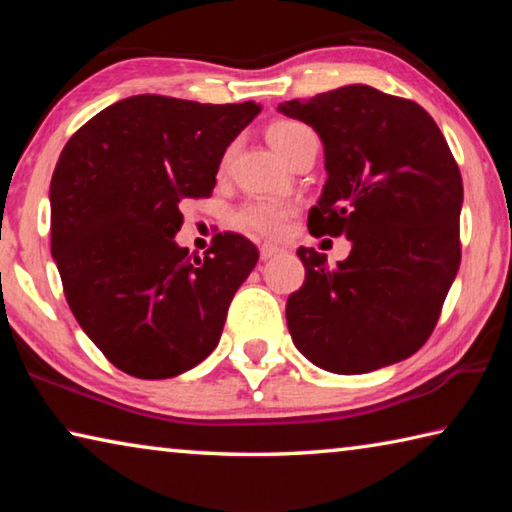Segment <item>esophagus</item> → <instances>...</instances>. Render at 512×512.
<instances>
[{
  "label": "esophagus",
  "mask_w": 512,
  "mask_h": 512,
  "mask_svg": "<svg viewBox=\"0 0 512 512\" xmlns=\"http://www.w3.org/2000/svg\"><path fill=\"white\" fill-rule=\"evenodd\" d=\"M277 253H280V248H277V246H273V244H264L262 248H259V257H262V259H264V262H266V259H271V257H275Z\"/></svg>",
  "instance_id": "34e87169"
}]
</instances>
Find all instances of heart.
Instances as JSON below:
<instances>
[{"mask_svg": "<svg viewBox=\"0 0 512 512\" xmlns=\"http://www.w3.org/2000/svg\"><path fill=\"white\" fill-rule=\"evenodd\" d=\"M302 133H309L307 126H302L300 121L280 119L275 124L268 126L266 137L268 144L273 146L275 153L284 158L287 151L298 140ZM291 207L282 201H273V198H253V201L244 203L235 214V223L239 228L259 232V235H277L284 228V221L289 219Z\"/></svg>", "mask_w": 512, "mask_h": 512, "instance_id": "b5f03b06", "label": "heart"}]
</instances>
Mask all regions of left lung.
<instances>
[{
	"mask_svg": "<svg viewBox=\"0 0 512 512\" xmlns=\"http://www.w3.org/2000/svg\"><path fill=\"white\" fill-rule=\"evenodd\" d=\"M325 146L327 183L309 210L314 237H348L327 266L298 248L305 284L287 300L296 348L318 368L361 375L418 352L461 264L463 180L436 121L370 85L282 103Z\"/></svg>",
	"mask_w": 512,
	"mask_h": 512,
	"instance_id": "left-lung-1",
	"label": "left lung"
}]
</instances>
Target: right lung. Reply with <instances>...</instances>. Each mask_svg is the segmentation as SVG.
Masks as SVG:
<instances>
[{
  "mask_svg": "<svg viewBox=\"0 0 512 512\" xmlns=\"http://www.w3.org/2000/svg\"><path fill=\"white\" fill-rule=\"evenodd\" d=\"M259 110L137 94L94 115L60 153L51 257L83 332L128 375L176 377L221 339L257 248L219 232L192 259L173 237L180 203L212 194L225 149Z\"/></svg>",
  "mask_w": 512,
  "mask_h": 512,
  "instance_id": "obj_1",
  "label": "right lung"
}]
</instances>
